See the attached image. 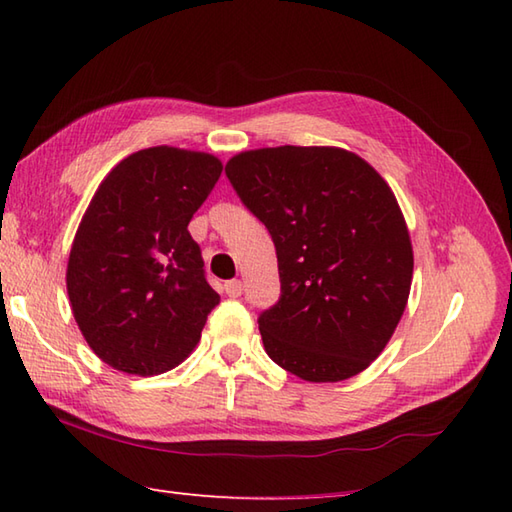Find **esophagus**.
Segmentation results:
<instances>
[{"label": "esophagus", "instance_id": "obj_1", "mask_svg": "<svg viewBox=\"0 0 512 512\" xmlns=\"http://www.w3.org/2000/svg\"><path fill=\"white\" fill-rule=\"evenodd\" d=\"M223 289H225V294L229 298H238L243 294V283H241V280H227Z\"/></svg>", "mask_w": 512, "mask_h": 512}]
</instances>
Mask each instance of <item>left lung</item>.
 <instances>
[{
	"label": "left lung",
	"instance_id": "1",
	"mask_svg": "<svg viewBox=\"0 0 512 512\" xmlns=\"http://www.w3.org/2000/svg\"><path fill=\"white\" fill-rule=\"evenodd\" d=\"M225 174L276 247L280 298L258 316L267 356L307 382L367 369L398 327L413 276L391 187L338 148L249 150Z\"/></svg>",
	"mask_w": 512,
	"mask_h": 512
}]
</instances>
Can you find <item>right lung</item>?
Instances as JSON below:
<instances>
[{
    "label": "right lung",
    "mask_w": 512,
    "mask_h": 512,
    "mask_svg": "<svg viewBox=\"0 0 512 512\" xmlns=\"http://www.w3.org/2000/svg\"><path fill=\"white\" fill-rule=\"evenodd\" d=\"M221 161L148 148L114 168L92 198L68 258V296L90 349L123 373L174 369L196 347L221 296L187 232Z\"/></svg>",
    "instance_id": "add662e5"
}]
</instances>
